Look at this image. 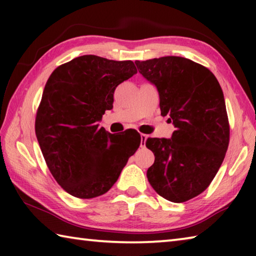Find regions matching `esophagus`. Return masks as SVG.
I'll list each match as a JSON object with an SVG mask.
<instances>
[{"label":"esophagus","instance_id":"obj_1","mask_svg":"<svg viewBox=\"0 0 256 256\" xmlns=\"http://www.w3.org/2000/svg\"><path fill=\"white\" fill-rule=\"evenodd\" d=\"M146 138H148V136H146V134H141V144H140L141 148H144V146H146Z\"/></svg>","mask_w":256,"mask_h":256}]
</instances>
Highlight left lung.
<instances>
[{"label": "left lung", "instance_id": "1", "mask_svg": "<svg viewBox=\"0 0 256 256\" xmlns=\"http://www.w3.org/2000/svg\"><path fill=\"white\" fill-rule=\"evenodd\" d=\"M136 64L157 86L162 115L176 128L172 138H148L154 162L146 177L166 200L188 201L206 190L226 156L229 122L222 86L209 68L180 56Z\"/></svg>", "mask_w": 256, "mask_h": 256}]
</instances>
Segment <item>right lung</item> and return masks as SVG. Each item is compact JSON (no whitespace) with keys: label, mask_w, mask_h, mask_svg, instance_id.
Instances as JSON below:
<instances>
[{"label":"right lung","mask_w":256,"mask_h":256,"mask_svg":"<svg viewBox=\"0 0 256 256\" xmlns=\"http://www.w3.org/2000/svg\"><path fill=\"white\" fill-rule=\"evenodd\" d=\"M136 72L132 60L84 55L56 68L47 80L34 131L50 172L71 196L105 194L140 146L134 130L114 136L98 124L112 108L116 86Z\"/></svg>","instance_id":"right-lung-1"}]
</instances>
